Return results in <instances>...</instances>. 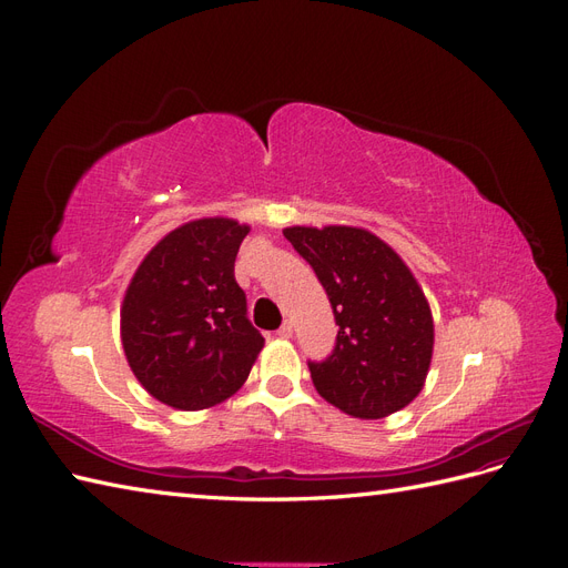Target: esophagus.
<instances>
[{
    "instance_id": "34e87169",
    "label": "esophagus",
    "mask_w": 568,
    "mask_h": 568,
    "mask_svg": "<svg viewBox=\"0 0 568 568\" xmlns=\"http://www.w3.org/2000/svg\"><path fill=\"white\" fill-rule=\"evenodd\" d=\"M277 336H282V338H291V336H294V324H291L288 320L280 326V329H277Z\"/></svg>"
}]
</instances>
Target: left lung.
Returning <instances> with one entry per match:
<instances>
[{"mask_svg": "<svg viewBox=\"0 0 568 568\" xmlns=\"http://www.w3.org/2000/svg\"><path fill=\"white\" fill-rule=\"evenodd\" d=\"M284 236L315 270L338 324L332 355L307 363L317 393L359 419L409 405L432 365L434 317L403 257L359 227H286Z\"/></svg>", "mask_w": 568, "mask_h": 568, "instance_id": "left-lung-1", "label": "left lung"}]
</instances>
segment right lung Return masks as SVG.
Wrapping results in <instances>:
<instances>
[{
	"mask_svg": "<svg viewBox=\"0 0 568 568\" xmlns=\"http://www.w3.org/2000/svg\"><path fill=\"white\" fill-rule=\"evenodd\" d=\"M248 230L230 217L186 222L149 251L125 291L120 336L130 369L170 407L189 412L227 400L263 351L265 338L234 280Z\"/></svg>",
	"mask_w": 568,
	"mask_h": 568,
	"instance_id": "1",
	"label": "right lung"
}]
</instances>
